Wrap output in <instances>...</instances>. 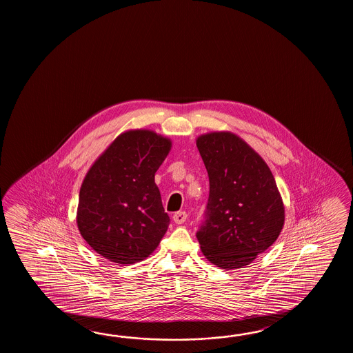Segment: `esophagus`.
I'll list each match as a JSON object with an SVG mask.
<instances>
[{"mask_svg":"<svg viewBox=\"0 0 353 353\" xmlns=\"http://www.w3.org/2000/svg\"><path fill=\"white\" fill-rule=\"evenodd\" d=\"M173 221L176 225H181L187 221V213L185 212H176L173 216Z\"/></svg>","mask_w":353,"mask_h":353,"instance_id":"esophagus-1","label":"esophagus"}]
</instances>
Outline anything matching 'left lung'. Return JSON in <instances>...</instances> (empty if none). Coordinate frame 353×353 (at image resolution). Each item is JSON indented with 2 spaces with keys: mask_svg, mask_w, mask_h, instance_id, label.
<instances>
[{
  "mask_svg": "<svg viewBox=\"0 0 353 353\" xmlns=\"http://www.w3.org/2000/svg\"><path fill=\"white\" fill-rule=\"evenodd\" d=\"M196 148L210 178L205 219L196 239L213 265L240 269L278 239L285 221L283 198L270 168L240 136L203 134Z\"/></svg>",
  "mask_w": 353,
  "mask_h": 353,
  "instance_id": "left-lung-1",
  "label": "left lung"
}]
</instances>
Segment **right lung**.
<instances>
[{
  "mask_svg": "<svg viewBox=\"0 0 353 353\" xmlns=\"http://www.w3.org/2000/svg\"><path fill=\"white\" fill-rule=\"evenodd\" d=\"M172 140L136 128L117 136L83 179L77 225L83 239L111 263H140L155 251L170 218L155 173Z\"/></svg>",
  "mask_w": 353,
  "mask_h": 353,
  "instance_id": "1",
  "label": "right lung"
}]
</instances>
